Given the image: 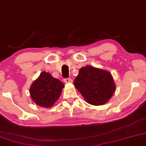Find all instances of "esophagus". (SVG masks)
<instances>
[{
  "instance_id": "1",
  "label": "esophagus",
  "mask_w": 146,
  "mask_h": 146,
  "mask_svg": "<svg viewBox=\"0 0 146 146\" xmlns=\"http://www.w3.org/2000/svg\"><path fill=\"white\" fill-rule=\"evenodd\" d=\"M64 83H66V84L70 83V82H72V80L70 78H64Z\"/></svg>"
}]
</instances>
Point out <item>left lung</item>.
<instances>
[{
  "label": "left lung",
  "mask_w": 146,
  "mask_h": 146,
  "mask_svg": "<svg viewBox=\"0 0 146 146\" xmlns=\"http://www.w3.org/2000/svg\"><path fill=\"white\" fill-rule=\"evenodd\" d=\"M73 83L86 101L93 105L105 104L115 90L110 72L91 66L81 68Z\"/></svg>",
  "instance_id": "1"
}]
</instances>
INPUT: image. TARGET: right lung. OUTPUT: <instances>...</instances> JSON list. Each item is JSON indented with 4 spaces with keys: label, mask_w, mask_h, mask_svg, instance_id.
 <instances>
[{
    "label": "right lung",
    "mask_w": 146,
    "mask_h": 146,
    "mask_svg": "<svg viewBox=\"0 0 146 146\" xmlns=\"http://www.w3.org/2000/svg\"><path fill=\"white\" fill-rule=\"evenodd\" d=\"M64 85L50 73L43 71L33 82L30 94L36 104L44 108H50L57 101Z\"/></svg>",
    "instance_id": "add662e5"
}]
</instances>
